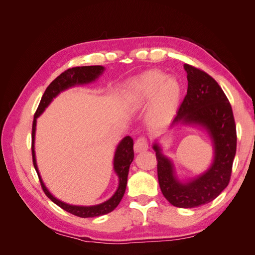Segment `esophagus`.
<instances>
[{"mask_svg":"<svg viewBox=\"0 0 255 255\" xmlns=\"http://www.w3.org/2000/svg\"><path fill=\"white\" fill-rule=\"evenodd\" d=\"M148 148H149V144H148V141H146V139H145L144 137H139L135 141L134 151L136 153H140V152L146 151V150H148Z\"/></svg>","mask_w":255,"mask_h":255,"instance_id":"esophagus-1","label":"esophagus"}]
</instances>
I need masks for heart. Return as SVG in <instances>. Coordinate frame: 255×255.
<instances>
[{
	"label": "heart",
	"instance_id": "b5f03b06",
	"mask_svg": "<svg viewBox=\"0 0 255 255\" xmlns=\"http://www.w3.org/2000/svg\"><path fill=\"white\" fill-rule=\"evenodd\" d=\"M182 96L181 84L163 72L146 71L128 84L125 101L128 110L139 111L150 105L146 123L153 128L167 126L179 109Z\"/></svg>",
	"mask_w": 255,
	"mask_h": 255
}]
</instances>
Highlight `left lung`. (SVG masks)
Returning <instances> with one entry per match:
<instances>
[{
	"label": "left lung",
	"instance_id": "obj_1",
	"mask_svg": "<svg viewBox=\"0 0 255 255\" xmlns=\"http://www.w3.org/2000/svg\"><path fill=\"white\" fill-rule=\"evenodd\" d=\"M188 88L170 128L196 127L210 136L213 161L208 169L195 177L182 181L170 157L163 153L157 140L152 148L157 158L158 183L164 197L173 206L194 208L212 202L225 189L232 173L236 153V127L232 107L212 76L187 64Z\"/></svg>",
	"mask_w": 255,
	"mask_h": 255
}]
</instances>
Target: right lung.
<instances>
[{
	"label": "right lung",
	"mask_w": 255,
	"mask_h": 255,
	"mask_svg": "<svg viewBox=\"0 0 255 255\" xmlns=\"http://www.w3.org/2000/svg\"><path fill=\"white\" fill-rule=\"evenodd\" d=\"M104 70L105 68L103 66H84V67H74L71 69H68V70L61 73L49 85L48 88L45 89L44 94L41 98V101L39 103V106H38V109L36 111L34 121H33V130H32L33 164L38 176H39L40 184L44 194L47 195L49 199H51V201L57 204L66 212L73 214L75 216H79V217H82V218H92V217H98V216L109 214L113 212L120 203L127 188L129 165L134 159V150H133L134 142H133L132 137L126 136L118 143L117 148H116V151H115L114 171L116 174H117L119 179L118 187H117V190L115 191V194L109 200H106V201L97 205H89V206L73 205V204H68L66 202L60 201V200L54 197L49 191L47 186H45L41 179L39 170H38V166L36 161V153H35L36 125H37V118L45 111V109H47L53 101V99H55L60 92L75 86H82V85H86V84L95 82L102 75Z\"/></svg>",
	"instance_id": "1"
}]
</instances>
